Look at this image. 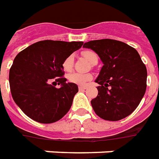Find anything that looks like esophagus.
<instances>
[{
	"label": "esophagus",
	"mask_w": 159,
	"mask_h": 159,
	"mask_svg": "<svg viewBox=\"0 0 159 159\" xmlns=\"http://www.w3.org/2000/svg\"><path fill=\"white\" fill-rule=\"evenodd\" d=\"M85 89H86V86H81V85L79 86V90H80V91H84Z\"/></svg>",
	"instance_id": "34e87169"
}]
</instances>
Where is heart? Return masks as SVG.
<instances>
[{
  "label": "heart",
  "mask_w": 159,
  "mask_h": 159,
  "mask_svg": "<svg viewBox=\"0 0 159 159\" xmlns=\"http://www.w3.org/2000/svg\"><path fill=\"white\" fill-rule=\"evenodd\" d=\"M82 56L84 58L87 59L89 62L91 64H97L98 62V56L96 52L92 51H84L82 52ZM74 66V57L73 56L69 55L63 59L62 62V68L65 72H70L73 69ZM68 80L69 83H73L75 84L84 85L86 82L91 80L92 79V75L91 74H80V73H72L68 75Z\"/></svg>",
  "instance_id": "heart-1"
}]
</instances>
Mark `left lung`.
I'll use <instances>...</instances> for the list:
<instances>
[{"instance_id":"obj_1","label":"left lung","mask_w":159,"mask_h":159,"mask_svg":"<svg viewBox=\"0 0 159 159\" xmlns=\"http://www.w3.org/2000/svg\"><path fill=\"white\" fill-rule=\"evenodd\" d=\"M83 47L96 52L104 64L96 80L98 95L91 102L95 113L109 121L131 114L147 89V68L137 51L111 39L91 40Z\"/></svg>"}]
</instances>
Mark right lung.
I'll return each mask as SVG.
<instances>
[{"label": "right lung", "mask_w": 159, "mask_h": 159, "mask_svg": "<svg viewBox=\"0 0 159 159\" xmlns=\"http://www.w3.org/2000/svg\"><path fill=\"white\" fill-rule=\"evenodd\" d=\"M83 44L41 40L16 56L9 71L10 90L16 104L28 117L51 124L69 111L79 89L77 84L66 83L62 62ZM52 80L55 81L52 83ZM54 84L62 86L56 88Z\"/></svg>", "instance_id": "right-lung-1"}]
</instances>
